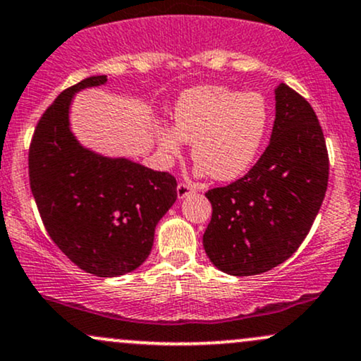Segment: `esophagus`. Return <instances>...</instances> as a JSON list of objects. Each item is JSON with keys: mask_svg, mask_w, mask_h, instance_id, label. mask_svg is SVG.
<instances>
[{"mask_svg": "<svg viewBox=\"0 0 361 361\" xmlns=\"http://www.w3.org/2000/svg\"><path fill=\"white\" fill-rule=\"evenodd\" d=\"M176 193H178V198H180V200H183L185 197H188V195L195 193V188L192 185L181 181V183H178V186H176Z\"/></svg>", "mask_w": 361, "mask_h": 361, "instance_id": "34e87169", "label": "esophagus"}]
</instances>
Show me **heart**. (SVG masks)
Listing matches in <instances>:
<instances>
[{
    "label": "heart",
    "mask_w": 361,
    "mask_h": 361,
    "mask_svg": "<svg viewBox=\"0 0 361 361\" xmlns=\"http://www.w3.org/2000/svg\"><path fill=\"white\" fill-rule=\"evenodd\" d=\"M270 120V103L261 93L198 86L178 98L173 130L159 127L156 137L169 157L181 154L180 140L190 142L197 173L233 181L250 171L267 139Z\"/></svg>",
    "instance_id": "obj_1"
}]
</instances>
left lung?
I'll use <instances>...</instances> for the list:
<instances>
[{"mask_svg": "<svg viewBox=\"0 0 361 361\" xmlns=\"http://www.w3.org/2000/svg\"><path fill=\"white\" fill-rule=\"evenodd\" d=\"M275 123L258 163L234 183L205 193L210 261L234 276L259 275L293 255L312 227L329 178L316 111L287 85L275 90Z\"/></svg>", "mask_w": 361, "mask_h": 361, "instance_id": "8db88e82", "label": "left lung"}]
</instances>
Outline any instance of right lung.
I'll list each match as a JSON object with an SVG mask.
<instances>
[{"mask_svg": "<svg viewBox=\"0 0 361 361\" xmlns=\"http://www.w3.org/2000/svg\"><path fill=\"white\" fill-rule=\"evenodd\" d=\"M91 76L62 91L37 123L28 176L49 235L76 267L97 276L134 271L154 243V229L176 202V180L126 157L82 147L69 127L74 93L102 86Z\"/></svg>", "mask_w": 361, "mask_h": 361, "instance_id": "1", "label": "right lung"}]
</instances>
